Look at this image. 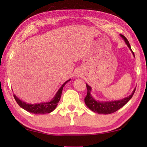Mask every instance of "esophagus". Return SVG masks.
Masks as SVG:
<instances>
[{
	"label": "esophagus",
	"mask_w": 147,
	"mask_h": 147,
	"mask_svg": "<svg viewBox=\"0 0 147 147\" xmlns=\"http://www.w3.org/2000/svg\"><path fill=\"white\" fill-rule=\"evenodd\" d=\"M78 76H79V75H78Z\"/></svg>",
	"instance_id": "esophagus-1"
}]
</instances>
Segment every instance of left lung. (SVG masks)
Returning a JSON list of instances; mask_svg holds the SVG:
<instances>
[{"instance_id": "8db88e82", "label": "left lung", "mask_w": 147, "mask_h": 147, "mask_svg": "<svg viewBox=\"0 0 147 147\" xmlns=\"http://www.w3.org/2000/svg\"><path fill=\"white\" fill-rule=\"evenodd\" d=\"M120 36L124 39L125 43L127 45L129 49L130 50L133 56L135 58V55L133 51H131L130 45L129 43L128 39L124 37L123 35L120 34ZM87 89H88V94L86 98H84L86 105L88 106L89 109H90L91 111H93L94 113H97L98 114H110L115 112L118 109L121 108L122 107L124 106L130 100L132 97L134 93H135L136 88H134L132 93L130 95L126 96V97L120 99V100H111V101H100L96 100V99L92 96L91 91L92 88L91 86H89L88 84H86Z\"/></svg>"}]
</instances>
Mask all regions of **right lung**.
Wrapping results in <instances>:
<instances>
[{
	"label": "right lung",
	"instance_id": "right-lung-1",
	"mask_svg": "<svg viewBox=\"0 0 147 147\" xmlns=\"http://www.w3.org/2000/svg\"><path fill=\"white\" fill-rule=\"evenodd\" d=\"M71 80V79L68 80L67 81H66L63 85H62L58 91H57L54 97L51 99L50 101L48 102H43L40 103H37V104H29L26 103V102H24L21 100V99H19L16 94H13V96L17 103L19 104L20 107H21L22 108L25 109L27 111H28L30 113H32L34 114H46L51 113L52 111H54V109L58 106V104L59 102V100H60L62 90H63V87L65 85Z\"/></svg>",
	"mask_w": 147,
	"mask_h": 147
}]
</instances>
